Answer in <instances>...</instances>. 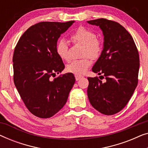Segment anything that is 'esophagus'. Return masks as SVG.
Masks as SVG:
<instances>
[{
	"label": "esophagus",
	"instance_id": "34e87169",
	"mask_svg": "<svg viewBox=\"0 0 148 148\" xmlns=\"http://www.w3.org/2000/svg\"><path fill=\"white\" fill-rule=\"evenodd\" d=\"M75 79H76L77 81L79 80L82 77V75H75Z\"/></svg>",
	"mask_w": 148,
	"mask_h": 148
}]
</instances>
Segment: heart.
Here are the masks:
<instances>
[{
  "instance_id": "obj_1",
  "label": "heart",
  "mask_w": 148,
  "mask_h": 148,
  "mask_svg": "<svg viewBox=\"0 0 148 148\" xmlns=\"http://www.w3.org/2000/svg\"><path fill=\"white\" fill-rule=\"evenodd\" d=\"M70 38L74 44L84 45L82 54L84 56H86L82 59L73 60L67 64L66 71L75 75H82L86 72L91 64V60L88 57L96 59L100 55L102 49V43L96 38L94 31L84 27L77 28L71 35ZM56 52L62 60L69 61L70 60L69 46L64 39L60 40L56 44Z\"/></svg>"
}]
</instances>
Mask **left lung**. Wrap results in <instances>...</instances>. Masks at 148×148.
<instances>
[{
  "label": "left lung",
  "mask_w": 148,
  "mask_h": 148,
  "mask_svg": "<svg viewBox=\"0 0 148 148\" xmlns=\"http://www.w3.org/2000/svg\"><path fill=\"white\" fill-rule=\"evenodd\" d=\"M88 23L103 32L104 47L92 71L106 79L88 77V96L95 109L112 115L125 108L137 86L138 50L131 34L117 22L101 18Z\"/></svg>",
  "instance_id": "obj_1"
}]
</instances>
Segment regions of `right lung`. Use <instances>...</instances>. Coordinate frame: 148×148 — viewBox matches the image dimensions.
<instances>
[{
  "label": "right lung",
  "instance_id": "1",
  "mask_svg": "<svg viewBox=\"0 0 148 148\" xmlns=\"http://www.w3.org/2000/svg\"><path fill=\"white\" fill-rule=\"evenodd\" d=\"M74 21L40 22L28 28L15 48L13 81L25 106L42 119L50 118L66 104L75 82L56 52L58 39Z\"/></svg>",
  "mask_w": 148,
  "mask_h": 148
}]
</instances>
